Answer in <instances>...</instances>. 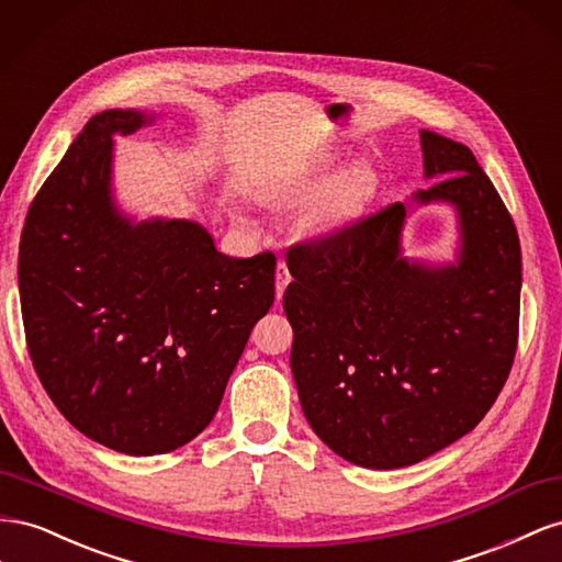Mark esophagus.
Returning a JSON list of instances; mask_svg holds the SVG:
<instances>
[{
	"label": "esophagus",
	"mask_w": 562,
	"mask_h": 562,
	"mask_svg": "<svg viewBox=\"0 0 562 562\" xmlns=\"http://www.w3.org/2000/svg\"><path fill=\"white\" fill-rule=\"evenodd\" d=\"M290 280H292L290 268H286L284 261H280L278 270H276V294H278V299H282V294L286 290V284H290Z\"/></svg>",
	"instance_id": "obj_1"
}]
</instances>
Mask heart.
Wrapping results in <instances>:
<instances>
[{
    "label": "heart",
    "mask_w": 562,
    "mask_h": 562,
    "mask_svg": "<svg viewBox=\"0 0 562 562\" xmlns=\"http://www.w3.org/2000/svg\"><path fill=\"white\" fill-rule=\"evenodd\" d=\"M270 200H272V202H284L282 195H270Z\"/></svg>",
    "instance_id": "heart-1"
}]
</instances>
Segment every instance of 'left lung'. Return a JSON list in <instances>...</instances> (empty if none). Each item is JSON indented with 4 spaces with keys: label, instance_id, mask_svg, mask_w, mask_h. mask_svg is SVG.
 <instances>
[{
    "label": "left lung",
    "instance_id": "left-lung-1",
    "mask_svg": "<svg viewBox=\"0 0 562 562\" xmlns=\"http://www.w3.org/2000/svg\"><path fill=\"white\" fill-rule=\"evenodd\" d=\"M419 204L459 214L454 266L400 256L395 202L286 251L284 313L303 414L329 450L364 469H403L473 430L518 348L520 239L471 148L422 132Z\"/></svg>",
    "mask_w": 562,
    "mask_h": 562
}]
</instances>
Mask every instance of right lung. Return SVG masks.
I'll list each match as a JSON object with an SVG mask.
<instances>
[{"instance_id": "1", "label": "right lung", "mask_w": 562, "mask_h": 562, "mask_svg": "<svg viewBox=\"0 0 562 562\" xmlns=\"http://www.w3.org/2000/svg\"><path fill=\"white\" fill-rule=\"evenodd\" d=\"M148 120L93 115L32 200L19 249L44 391L79 432L134 457L171 452L210 426L276 299L272 251L233 259L198 223H132L112 204V136Z\"/></svg>"}]
</instances>
